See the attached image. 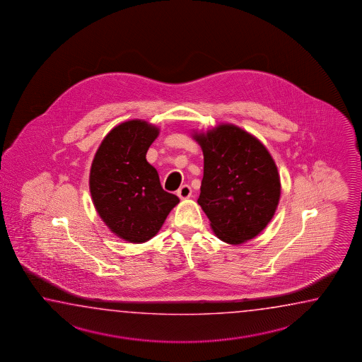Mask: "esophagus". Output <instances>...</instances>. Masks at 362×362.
<instances>
[{
	"label": "esophagus",
	"mask_w": 362,
	"mask_h": 362,
	"mask_svg": "<svg viewBox=\"0 0 362 362\" xmlns=\"http://www.w3.org/2000/svg\"><path fill=\"white\" fill-rule=\"evenodd\" d=\"M177 195L180 199H187L192 197V187L189 185H182L177 190Z\"/></svg>",
	"instance_id": "obj_1"
}]
</instances>
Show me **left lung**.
<instances>
[{
    "mask_svg": "<svg viewBox=\"0 0 362 362\" xmlns=\"http://www.w3.org/2000/svg\"><path fill=\"white\" fill-rule=\"evenodd\" d=\"M204 172L198 203L216 237L242 245L260 234L276 214L281 197L277 165L267 147L233 124L194 132Z\"/></svg>",
    "mask_w": 362,
    "mask_h": 362,
    "instance_id": "left-lung-1",
    "label": "left lung"
}]
</instances>
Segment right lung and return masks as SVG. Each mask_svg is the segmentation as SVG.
I'll return each mask as SVG.
<instances>
[{
	"label": "right lung",
	"instance_id": "right-lung-1",
	"mask_svg": "<svg viewBox=\"0 0 362 362\" xmlns=\"http://www.w3.org/2000/svg\"><path fill=\"white\" fill-rule=\"evenodd\" d=\"M158 136L159 128L145 120L119 124L100 142L90 167L94 207L110 230L131 243L155 237L180 202L163 190L158 172L146 160Z\"/></svg>",
	"mask_w": 362,
	"mask_h": 362
}]
</instances>
